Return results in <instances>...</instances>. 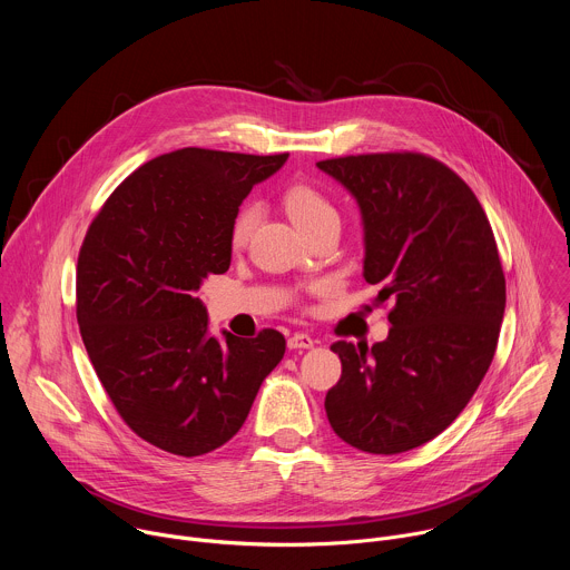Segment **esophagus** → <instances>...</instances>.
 I'll use <instances>...</instances> for the list:
<instances>
[{"label":"esophagus","mask_w":570,"mask_h":570,"mask_svg":"<svg viewBox=\"0 0 570 570\" xmlns=\"http://www.w3.org/2000/svg\"><path fill=\"white\" fill-rule=\"evenodd\" d=\"M313 345H315V341L311 336H306V334H295V336L288 338V347L291 350H311Z\"/></svg>","instance_id":"34e87169"}]
</instances>
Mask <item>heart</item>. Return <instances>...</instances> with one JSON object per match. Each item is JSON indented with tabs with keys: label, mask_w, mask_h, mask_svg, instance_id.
<instances>
[{
	"label": "heart",
	"mask_w": 570,
	"mask_h": 570,
	"mask_svg": "<svg viewBox=\"0 0 570 570\" xmlns=\"http://www.w3.org/2000/svg\"><path fill=\"white\" fill-rule=\"evenodd\" d=\"M284 207L288 212V216L293 218V223L306 234L311 232L315 225H320L322 220H327L332 216H336V209L332 207V203L324 198L317 189L308 187V185H291L284 191ZM257 223V207L248 205L243 207L229 229V243L234 248L246 246V240L250 238L253 229Z\"/></svg>",
	"instance_id": "obj_1"
}]
</instances>
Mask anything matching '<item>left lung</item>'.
I'll return each mask as SVG.
<instances>
[{
  "label": "left lung",
  "mask_w": 570,
  "mask_h": 570,
  "mask_svg": "<svg viewBox=\"0 0 570 570\" xmlns=\"http://www.w3.org/2000/svg\"><path fill=\"white\" fill-rule=\"evenodd\" d=\"M361 209L363 277L394 299L385 341L336 343L343 376L327 392L334 433L394 455L426 444L460 413L492 365L505 277L478 198L442 161L374 153L317 161Z\"/></svg>",
  "instance_id": "left-lung-1"
}]
</instances>
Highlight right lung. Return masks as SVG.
I'll use <instances>...</instances> for the list:
<instances>
[{"label":"right lung","instance_id":"obj_1","mask_svg":"<svg viewBox=\"0 0 570 570\" xmlns=\"http://www.w3.org/2000/svg\"><path fill=\"white\" fill-rule=\"evenodd\" d=\"M288 153L180 148L130 174L92 220L76 268V317L121 420L153 446L194 458L246 422L286 341L209 334L196 291L232 262L229 229Z\"/></svg>","mask_w":570,"mask_h":570}]
</instances>
